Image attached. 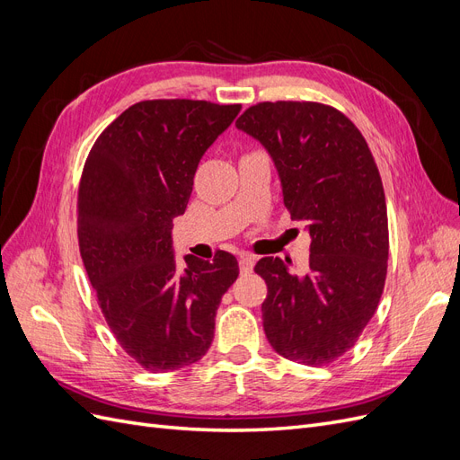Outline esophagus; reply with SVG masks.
Listing matches in <instances>:
<instances>
[{
	"instance_id": "esophagus-1",
	"label": "esophagus",
	"mask_w": 460,
	"mask_h": 460,
	"mask_svg": "<svg viewBox=\"0 0 460 460\" xmlns=\"http://www.w3.org/2000/svg\"><path fill=\"white\" fill-rule=\"evenodd\" d=\"M253 264H255V257H252V255H242V257H240V272H242V274H252Z\"/></svg>"
}]
</instances>
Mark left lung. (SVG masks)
Listing matches in <instances>:
<instances>
[{
	"label": "left lung",
	"instance_id": "left-lung-1",
	"mask_svg": "<svg viewBox=\"0 0 460 460\" xmlns=\"http://www.w3.org/2000/svg\"><path fill=\"white\" fill-rule=\"evenodd\" d=\"M235 127L259 140L280 174L291 218L307 222L309 269L262 257L264 333L276 353L324 367L357 343L384 291L387 207L368 144L341 111L316 102H262Z\"/></svg>",
	"mask_w": 460,
	"mask_h": 460
}]
</instances>
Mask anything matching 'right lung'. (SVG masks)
I'll return each instance as SVG.
<instances>
[{
    "mask_svg": "<svg viewBox=\"0 0 460 460\" xmlns=\"http://www.w3.org/2000/svg\"><path fill=\"white\" fill-rule=\"evenodd\" d=\"M242 105L147 100L97 137L78 188V245L97 303L120 343L151 372L188 367L208 351L222 296L240 274L232 253L188 255L178 269L172 220L193 176Z\"/></svg>",
    "mask_w": 460,
    "mask_h": 460,
    "instance_id": "1",
    "label": "right lung"
}]
</instances>
